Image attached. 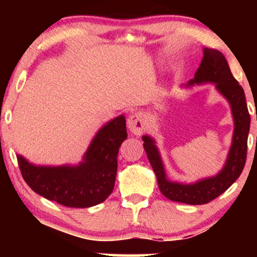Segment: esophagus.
I'll list each match as a JSON object with an SVG mask.
<instances>
[{
    "instance_id": "esophagus-1",
    "label": "esophagus",
    "mask_w": 257,
    "mask_h": 257,
    "mask_svg": "<svg viewBox=\"0 0 257 257\" xmlns=\"http://www.w3.org/2000/svg\"><path fill=\"white\" fill-rule=\"evenodd\" d=\"M127 126L133 135L140 136L142 133L145 131V117L142 112H136V113H132L128 117L127 120Z\"/></svg>"
}]
</instances>
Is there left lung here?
<instances>
[{
	"label": "left lung",
	"instance_id": "obj_1",
	"mask_svg": "<svg viewBox=\"0 0 257 257\" xmlns=\"http://www.w3.org/2000/svg\"><path fill=\"white\" fill-rule=\"evenodd\" d=\"M206 82L215 83L216 89L227 98L231 106L235 121L233 144L228 154L227 163L219 174L191 185L168 181L154 142L150 137H143L144 149L157 175L160 192L172 201L187 203V205H205L226 192L240 177L247 159L250 115L245 103L243 89L231 75L222 52L214 49L203 50L201 64L196 70L194 79L189 80L188 85Z\"/></svg>",
	"mask_w": 257,
	"mask_h": 257
}]
</instances>
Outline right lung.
Masks as SVG:
<instances>
[{
  "mask_svg": "<svg viewBox=\"0 0 257 257\" xmlns=\"http://www.w3.org/2000/svg\"><path fill=\"white\" fill-rule=\"evenodd\" d=\"M126 138L120 115L97 133L79 166L37 167L21 156L17 163L24 181L37 194L66 207L87 208L105 201L113 191L118 151Z\"/></svg>",
  "mask_w": 257,
  "mask_h": 257,
  "instance_id": "add662e5",
  "label": "right lung"
}]
</instances>
